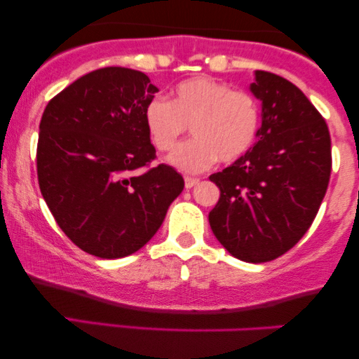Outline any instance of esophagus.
<instances>
[{"mask_svg":"<svg viewBox=\"0 0 359 359\" xmlns=\"http://www.w3.org/2000/svg\"><path fill=\"white\" fill-rule=\"evenodd\" d=\"M199 184V179H194V177H185V189H192L194 185Z\"/></svg>","mask_w":359,"mask_h":359,"instance_id":"obj_1","label":"esophagus"}]
</instances>
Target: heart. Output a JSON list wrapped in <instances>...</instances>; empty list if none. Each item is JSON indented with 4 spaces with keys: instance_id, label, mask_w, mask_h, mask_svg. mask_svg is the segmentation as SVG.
<instances>
[{
    "instance_id": "1",
    "label": "heart",
    "mask_w": 359,
    "mask_h": 359,
    "mask_svg": "<svg viewBox=\"0 0 359 359\" xmlns=\"http://www.w3.org/2000/svg\"><path fill=\"white\" fill-rule=\"evenodd\" d=\"M147 133L156 150L168 151L191 126L192 140L168 155L184 174H199L216 160L231 163L253 147L259 130L258 101L245 90H231L211 77H194L177 86L172 101L155 97L147 104Z\"/></svg>"
}]
</instances>
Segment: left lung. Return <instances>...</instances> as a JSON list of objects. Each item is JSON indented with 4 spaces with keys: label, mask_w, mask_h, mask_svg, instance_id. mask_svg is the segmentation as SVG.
Listing matches in <instances>:
<instances>
[{
    "label": "left lung",
    "mask_w": 359,
    "mask_h": 359,
    "mask_svg": "<svg viewBox=\"0 0 359 359\" xmlns=\"http://www.w3.org/2000/svg\"><path fill=\"white\" fill-rule=\"evenodd\" d=\"M250 90L262 101V126L241 158L209 177L221 191L209 224L234 258L263 263L287 253L311 228L331 177V137L290 81L257 71Z\"/></svg>",
    "instance_id": "1"
}]
</instances>
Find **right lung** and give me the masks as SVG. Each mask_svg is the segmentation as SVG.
Instances as JSON below:
<instances>
[{
	"mask_svg": "<svg viewBox=\"0 0 359 359\" xmlns=\"http://www.w3.org/2000/svg\"><path fill=\"white\" fill-rule=\"evenodd\" d=\"M158 89L147 74L104 67L48 101L40 121L36 174L57 224L100 258L138 251L162 226L184 179L155 160L147 104Z\"/></svg>",
	"mask_w": 359,
	"mask_h": 359,
	"instance_id": "right-lung-1",
	"label": "right lung"
}]
</instances>
